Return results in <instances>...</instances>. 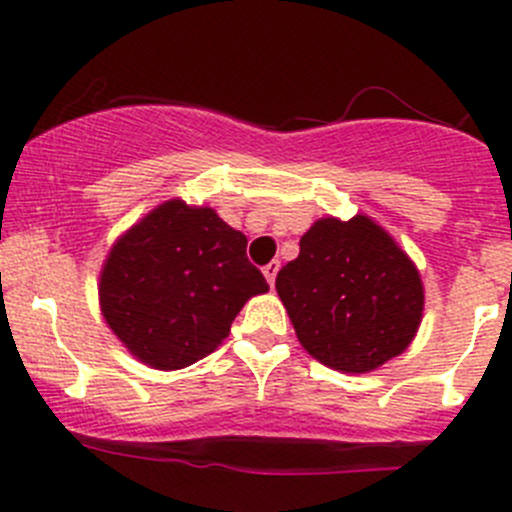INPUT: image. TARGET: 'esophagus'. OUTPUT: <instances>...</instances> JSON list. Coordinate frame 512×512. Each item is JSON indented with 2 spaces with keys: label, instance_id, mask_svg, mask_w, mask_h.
Masks as SVG:
<instances>
[{
  "label": "esophagus",
  "instance_id": "esophagus-1",
  "mask_svg": "<svg viewBox=\"0 0 512 512\" xmlns=\"http://www.w3.org/2000/svg\"><path fill=\"white\" fill-rule=\"evenodd\" d=\"M262 272H265L267 282H270V287H272V285H275V280H277V272H280V262H277V260L267 262V265L262 267Z\"/></svg>",
  "mask_w": 512,
  "mask_h": 512
}]
</instances>
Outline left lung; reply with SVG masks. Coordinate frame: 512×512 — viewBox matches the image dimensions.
<instances>
[{
	"mask_svg": "<svg viewBox=\"0 0 512 512\" xmlns=\"http://www.w3.org/2000/svg\"><path fill=\"white\" fill-rule=\"evenodd\" d=\"M275 287L299 344L344 374H366L406 352L423 317L416 265L366 215L317 220Z\"/></svg>",
	"mask_w": 512,
	"mask_h": 512,
	"instance_id": "1",
	"label": "left lung"
}]
</instances>
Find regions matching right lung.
I'll use <instances>...</instances> for the list:
<instances>
[{
  "mask_svg": "<svg viewBox=\"0 0 512 512\" xmlns=\"http://www.w3.org/2000/svg\"><path fill=\"white\" fill-rule=\"evenodd\" d=\"M245 247L213 208L165 200L113 242L98 282L103 319L153 369L195 364L223 344L247 299L270 289Z\"/></svg>",
  "mask_w": 512,
  "mask_h": 512,
  "instance_id": "obj_1",
  "label": "right lung"
}]
</instances>
